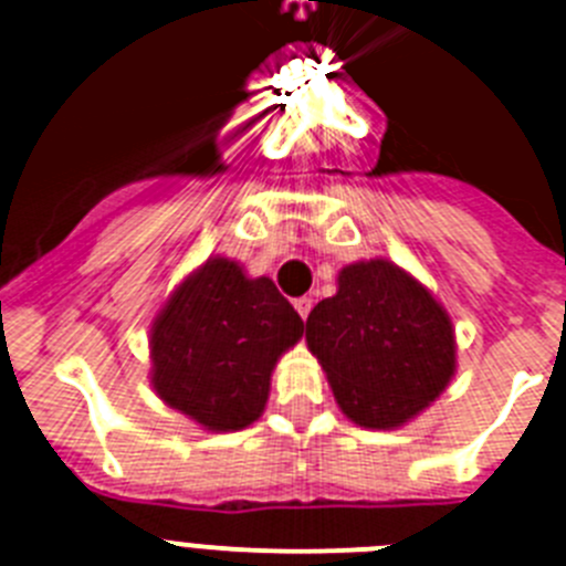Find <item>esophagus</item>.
<instances>
[{
  "label": "esophagus",
  "instance_id": "esophagus-1",
  "mask_svg": "<svg viewBox=\"0 0 566 566\" xmlns=\"http://www.w3.org/2000/svg\"><path fill=\"white\" fill-rule=\"evenodd\" d=\"M294 308H297L300 317L306 319L308 312H312V300H308V297H297V300H294Z\"/></svg>",
  "mask_w": 566,
  "mask_h": 566
}]
</instances>
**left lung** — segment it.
I'll return each mask as SVG.
<instances>
[{"instance_id": "8db88e82", "label": "left lung", "mask_w": 566, "mask_h": 566, "mask_svg": "<svg viewBox=\"0 0 566 566\" xmlns=\"http://www.w3.org/2000/svg\"><path fill=\"white\" fill-rule=\"evenodd\" d=\"M306 343L339 411L368 431L417 419L457 374L451 314L431 289L385 258L339 269L337 294L308 314Z\"/></svg>"}]
</instances>
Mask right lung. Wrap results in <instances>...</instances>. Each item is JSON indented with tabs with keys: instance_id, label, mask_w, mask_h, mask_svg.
<instances>
[{
	"instance_id": "add662e5",
	"label": "right lung",
	"mask_w": 566,
	"mask_h": 566,
	"mask_svg": "<svg viewBox=\"0 0 566 566\" xmlns=\"http://www.w3.org/2000/svg\"><path fill=\"white\" fill-rule=\"evenodd\" d=\"M303 319L269 277L212 254L175 286L149 328V385L203 431H243L266 411L277 359Z\"/></svg>"
}]
</instances>
